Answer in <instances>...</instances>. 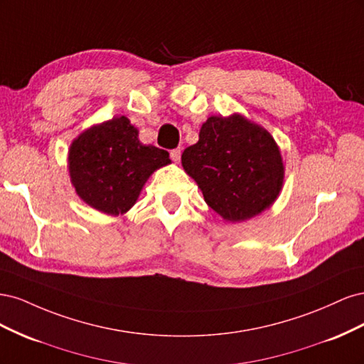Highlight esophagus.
<instances>
[{"label":"esophagus","mask_w":364,"mask_h":364,"mask_svg":"<svg viewBox=\"0 0 364 364\" xmlns=\"http://www.w3.org/2000/svg\"><path fill=\"white\" fill-rule=\"evenodd\" d=\"M170 156L174 162H179L181 161V149H174L170 151Z\"/></svg>","instance_id":"34e87169"}]
</instances>
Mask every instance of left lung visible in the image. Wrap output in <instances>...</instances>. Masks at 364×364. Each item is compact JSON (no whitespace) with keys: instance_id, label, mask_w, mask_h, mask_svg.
Returning <instances> with one entry per match:
<instances>
[{"instance_id":"left-lung-1","label":"left lung","mask_w":364,"mask_h":364,"mask_svg":"<svg viewBox=\"0 0 364 364\" xmlns=\"http://www.w3.org/2000/svg\"><path fill=\"white\" fill-rule=\"evenodd\" d=\"M182 167L199 185L205 202L232 223L267 209L284 182L273 136L240 114L209 117L199 141L183 150Z\"/></svg>"}]
</instances>
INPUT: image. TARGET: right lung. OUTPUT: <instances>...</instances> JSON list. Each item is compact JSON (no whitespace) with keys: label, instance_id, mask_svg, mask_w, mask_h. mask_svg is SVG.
Listing matches in <instances>:
<instances>
[{"label":"right lung","instance_id":"1","mask_svg":"<svg viewBox=\"0 0 364 364\" xmlns=\"http://www.w3.org/2000/svg\"><path fill=\"white\" fill-rule=\"evenodd\" d=\"M170 162L168 151L142 144L138 129L126 117L85 130L73 141L68 153L75 193L109 215L127 213L150 174Z\"/></svg>","mask_w":364,"mask_h":364}]
</instances>
